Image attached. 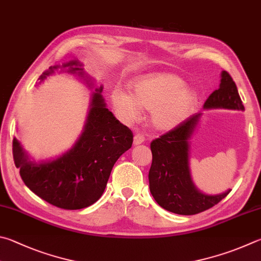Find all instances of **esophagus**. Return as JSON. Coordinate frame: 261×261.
<instances>
[{
    "label": "esophagus",
    "mask_w": 261,
    "mask_h": 261,
    "mask_svg": "<svg viewBox=\"0 0 261 261\" xmlns=\"http://www.w3.org/2000/svg\"><path fill=\"white\" fill-rule=\"evenodd\" d=\"M145 141V137L141 134H136L134 137V145H141Z\"/></svg>",
    "instance_id": "esophagus-1"
}]
</instances>
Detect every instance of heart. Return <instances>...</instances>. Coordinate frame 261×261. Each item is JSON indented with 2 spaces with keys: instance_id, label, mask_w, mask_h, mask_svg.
I'll use <instances>...</instances> for the list:
<instances>
[{
  "instance_id": "obj_1",
  "label": "heart",
  "mask_w": 261,
  "mask_h": 261,
  "mask_svg": "<svg viewBox=\"0 0 261 261\" xmlns=\"http://www.w3.org/2000/svg\"><path fill=\"white\" fill-rule=\"evenodd\" d=\"M112 102L123 121L132 122L140 116V107L149 111L150 124L159 131L176 129L192 114L197 103V93L185 87L178 75L154 73L137 79L134 93L122 89L112 92Z\"/></svg>"
}]
</instances>
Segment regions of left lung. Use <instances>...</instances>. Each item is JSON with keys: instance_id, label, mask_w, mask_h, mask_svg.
<instances>
[{"instance_id": "left-lung-1", "label": "left lung", "mask_w": 261, "mask_h": 261, "mask_svg": "<svg viewBox=\"0 0 261 261\" xmlns=\"http://www.w3.org/2000/svg\"><path fill=\"white\" fill-rule=\"evenodd\" d=\"M207 110L244 111V106L230 75L222 70L220 84L203 106ZM203 113L192 116L177 129L151 141L153 162L149 169V191L160 206L177 215L191 216L210 209L228 195L206 194L196 187L191 171V139Z\"/></svg>"}]
</instances>
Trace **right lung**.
Masks as SVG:
<instances>
[{
  "label": "right lung",
  "mask_w": 261,
  "mask_h": 261,
  "mask_svg": "<svg viewBox=\"0 0 261 261\" xmlns=\"http://www.w3.org/2000/svg\"><path fill=\"white\" fill-rule=\"evenodd\" d=\"M56 73L73 75L94 89L81 134L69 149L43 160H35L13 138V160L22 181L42 200L61 209L79 210L100 198L115 162L131 148L134 135L108 110L103 87H96V80L84 72L81 61L51 66L42 73L39 84Z\"/></svg>",
  "instance_id": "obj_1"
}]
</instances>
